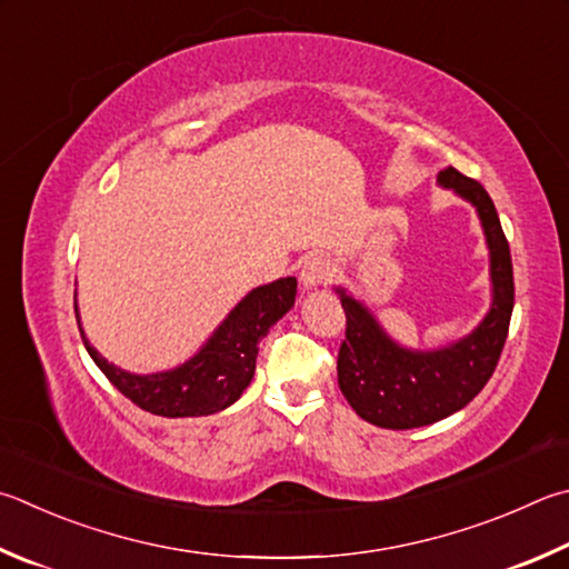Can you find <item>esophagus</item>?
I'll use <instances>...</instances> for the list:
<instances>
[{
  "instance_id": "34e87169",
  "label": "esophagus",
  "mask_w": 569,
  "mask_h": 569,
  "mask_svg": "<svg viewBox=\"0 0 569 569\" xmlns=\"http://www.w3.org/2000/svg\"><path fill=\"white\" fill-rule=\"evenodd\" d=\"M330 276H333V268L326 261V258L313 256L308 258L301 268V283L306 288H316V286H323L330 281Z\"/></svg>"
}]
</instances>
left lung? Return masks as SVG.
Wrapping results in <instances>:
<instances>
[{"label": "left lung", "mask_w": 569, "mask_h": 569, "mask_svg": "<svg viewBox=\"0 0 569 569\" xmlns=\"http://www.w3.org/2000/svg\"><path fill=\"white\" fill-rule=\"evenodd\" d=\"M480 213L490 246L495 301L490 313L460 343L416 353L392 343L363 306L338 291L346 311V340L338 348V386L360 418L388 430L422 428L452 416L478 396L498 368L515 306L510 243L488 191L458 169L438 173Z\"/></svg>", "instance_id": "left-lung-1"}]
</instances>
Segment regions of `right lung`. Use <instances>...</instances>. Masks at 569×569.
I'll use <instances>...</instances> for the list:
<instances>
[{"label": "right lung", "instance_id": "right-lung-1", "mask_svg": "<svg viewBox=\"0 0 569 569\" xmlns=\"http://www.w3.org/2000/svg\"><path fill=\"white\" fill-rule=\"evenodd\" d=\"M296 288V278H281V281L256 288L233 308L199 356H193L189 363L177 370L157 376H131L127 370L107 363L89 346L84 330H79L101 373L133 406L163 418L211 416V412L229 408L249 388L256 370L258 340L268 333V328L278 318L291 311Z\"/></svg>", "mask_w": 569, "mask_h": 569}]
</instances>
